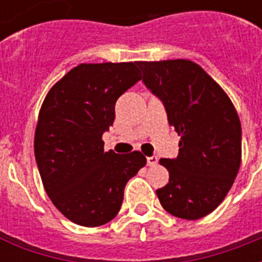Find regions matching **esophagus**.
<instances>
[{"label":"esophagus","instance_id":"obj_1","mask_svg":"<svg viewBox=\"0 0 262 262\" xmlns=\"http://www.w3.org/2000/svg\"><path fill=\"white\" fill-rule=\"evenodd\" d=\"M146 162H148V166H156L158 156H149V158H146Z\"/></svg>","mask_w":262,"mask_h":262}]
</instances>
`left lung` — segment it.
I'll return each mask as SVG.
<instances>
[{
    "label": "left lung",
    "instance_id": "left-lung-1",
    "mask_svg": "<svg viewBox=\"0 0 262 262\" xmlns=\"http://www.w3.org/2000/svg\"><path fill=\"white\" fill-rule=\"evenodd\" d=\"M142 81L163 102L180 135L179 155L160 159L169 183L156 190L173 216L195 221L215 211L242 163V125L226 92L190 60L138 61Z\"/></svg>",
    "mask_w": 262,
    "mask_h": 262
}]
</instances>
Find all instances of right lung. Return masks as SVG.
<instances>
[{"mask_svg": "<svg viewBox=\"0 0 262 262\" xmlns=\"http://www.w3.org/2000/svg\"><path fill=\"white\" fill-rule=\"evenodd\" d=\"M142 76L137 62L79 64L51 88L39 112L34 156L43 186L71 222L96 228L121 208L127 181L146 165L134 150L104 152L114 106Z\"/></svg>", "mask_w": 262, "mask_h": 262, "instance_id": "obj_1", "label": "right lung"}]
</instances>
